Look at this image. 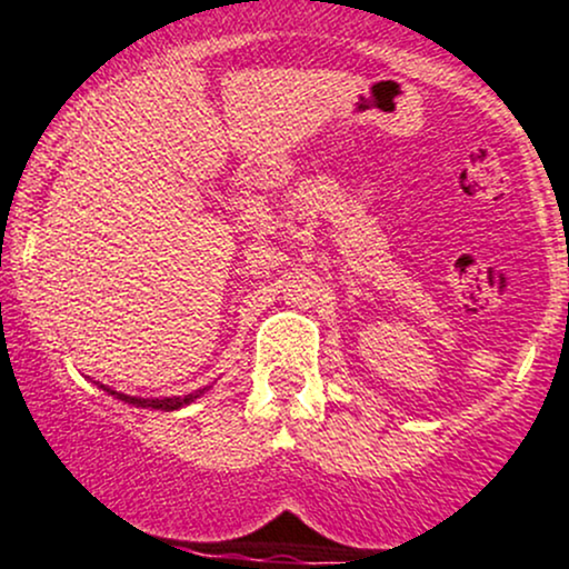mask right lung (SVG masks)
Masks as SVG:
<instances>
[{
	"label": "right lung",
	"mask_w": 569,
	"mask_h": 569,
	"mask_svg": "<svg viewBox=\"0 0 569 569\" xmlns=\"http://www.w3.org/2000/svg\"><path fill=\"white\" fill-rule=\"evenodd\" d=\"M204 389H210V386H204ZM204 389H199V391H191V395H186V397H164V399H140V397H127V395H118V391H112V389H108V391H110V395H116L118 399H123V402H129V405H137V408H153V410H178V408H183V405L193 402V399H197L199 395H204Z\"/></svg>",
	"instance_id": "right-lung-1"
}]
</instances>
